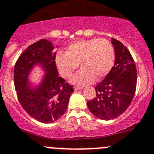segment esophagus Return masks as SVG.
<instances>
[{
  "label": "esophagus",
  "instance_id": "esophagus-1",
  "mask_svg": "<svg viewBox=\"0 0 154 154\" xmlns=\"http://www.w3.org/2000/svg\"><path fill=\"white\" fill-rule=\"evenodd\" d=\"M82 88H83V87H79V86H75V87H74V89L75 91H77V90H81Z\"/></svg>",
  "mask_w": 154,
  "mask_h": 154
}]
</instances>
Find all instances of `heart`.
<instances>
[{
	"label": "heart",
	"instance_id": "1",
	"mask_svg": "<svg viewBox=\"0 0 154 154\" xmlns=\"http://www.w3.org/2000/svg\"><path fill=\"white\" fill-rule=\"evenodd\" d=\"M114 50L111 43L103 38L79 40L70 44L64 54L56 57L57 68L64 78L72 75L81 67L70 81L77 85H85L100 80L109 72L114 62Z\"/></svg>",
	"mask_w": 154,
	"mask_h": 154
}]
</instances>
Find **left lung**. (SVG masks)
<instances>
[{
    "mask_svg": "<svg viewBox=\"0 0 154 154\" xmlns=\"http://www.w3.org/2000/svg\"><path fill=\"white\" fill-rule=\"evenodd\" d=\"M115 64L104 80L96 86L97 96L87 101L92 114L103 120L119 117L130 106L137 84V69L130 51L121 42L112 38Z\"/></svg>",
    "mask_w": 154,
    "mask_h": 154,
    "instance_id": "8db88e82",
    "label": "left lung"
}]
</instances>
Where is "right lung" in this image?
<instances>
[{"instance_id":"right-lung-1","label":"right lung","mask_w":154,"mask_h":154,"mask_svg":"<svg viewBox=\"0 0 154 154\" xmlns=\"http://www.w3.org/2000/svg\"><path fill=\"white\" fill-rule=\"evenodd\" d=\"M54 49L51 42L42 38L29 45L14 66V85L19 102L31 117L42 123L59 119L67 110L74 92L73 86L58 77ZM36 65L45 70L46 75L38 86L32 88L28 75Z\"/></svg>"}]
</instances>
